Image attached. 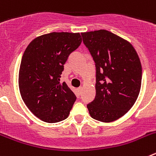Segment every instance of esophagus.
<instances>
[{
	"instance_id": "obj_1",
	"label": "esophagus",
	"mask_w": 156,
	"mask_h": 156,
	"mask_svg": "<svg viewBox=\"0 0 156 156\" xmlns=\"http://www.w3.org/2000/svg\"><path fill=\"white\" fill-rule=\"evenodd\" d=\"M77 92H78V94H80L81 92H82V87L78 88V89H77Z\"/></svg>"
}]
</instances>
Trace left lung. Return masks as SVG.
Wrapping results in <instances>:
<instances>
[{"mask_svg": "<svg viewBox=\"0 0 156 156\" xmlns=\"http://www.w3.org/2000/svg\"><path fill=\"white\" fill-rule=\"evenodd\" d=\"M96 66V95L87 105L93 119L110 122L134 105L140 93L142 68L133 45L105 30L81 34Z\"/></svg>", "mask_w": 156, "mask_h": 156, "instance_id": "obj_1", "label": "left lung"}]
</instances>
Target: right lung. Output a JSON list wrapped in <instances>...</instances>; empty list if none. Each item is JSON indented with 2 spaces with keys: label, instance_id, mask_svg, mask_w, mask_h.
Returning <instances> with one entry per match:
<instances>
[{
  "label": "right lung",
  "instance_id": "1",
  "mask_svg": "<svg viewBox=\"0 0 156 156\" xmlns=\"http://www.w3.org/2000/svg\"><path fill=\"white\" fill-rule=\"evenodd\" d=\"M81 42L80 33L53 32L36 37L23 54L19 91L32 113L44 122H60L69 115L76 97L60 78L69 55Z\"/></svg>",
  "mask_w": 156,
  "mask_h": 156
}]
</instances>
